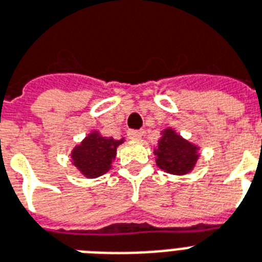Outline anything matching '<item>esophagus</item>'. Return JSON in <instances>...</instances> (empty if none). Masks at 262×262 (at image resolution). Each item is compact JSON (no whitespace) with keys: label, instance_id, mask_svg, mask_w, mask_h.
<instances>
[{"label":"esophagus","instance_id":"esophagus-1","mask_svg":"<svg viewBox=\"0 0 262 262\" xmlns=\"http://www.w3.org/2000/svg\"><path fill=\"white\" fill-rule=\"evenodd\" d=\"M127 136L132 140H140L141 137H143V132L141 130H129L127 132Z\"/></svg>","mask_w":262,"mask_h":262}]
</instances>
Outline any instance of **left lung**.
I'll return each mask as SVG.
<instances>
[{
    "instance_id": "obj_1",
    "label": "left lung",
    "mask_w": 262,
    "mask_h": 262,
    "mask_svg": "<svg viewBox=\"0 0 262 262\" xmlns=\"http://www.w3.org/2000/svg\"><path fill=\"white\" fill-rule=\"evenodd\" d=\"M157 166L166 173L182 176L190 173L200 158V147L186 140L172 127L161 132L158 144L154 148Z\"/></svg>"
}]
</instances>
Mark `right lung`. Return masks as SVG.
Masks as SVG:
<instances>
[{
  "mask_svg": "<svg viewBox=\"0 0 262 262\" xmlns=\"http://www.w3.org/2000/svg\"><path fill=\"white\" fill-rule=\"evenodd\" d=\"M125 141L102 136L100 130H92L71 151V162L83 176L94 179L112 168L116 158V148Z\"/></svg>",
  "mask_w": 262,
  "mask_h": 262,
  "instance_id": "right-lung-1",
  "label": "right lung"
}]
</instances>
